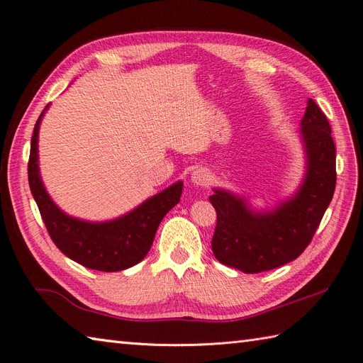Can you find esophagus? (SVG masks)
Masks as SVG:
<instances>
[{"label":"esophagus","instance_id":"34e87169","mask_svg":"<svg viewBox=\"0 0 363 363\" xmlns=\"http://www.w3.org/2000/svg\"><path fill=\"white\" fill-rule=\"evenodd\" d=\"M211 174H208L206 169H195L192 174H191V182L195 184V186H207L208 183H211Z\"/></svg>","mask_w":363,"mask_h":363}]
</instances>
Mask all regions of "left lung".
<instances>
[{"label": "left lung", "instance_id": "obj_1", "mask_svg": "<svg viewBox=\"0 0 363 363\" xmlns=\"http://www.w3.org/2000/svg\"><path fill=\"white\" fill-rule=\"evenodd\" d=\"M304 177L298 189L271 211H255L247 199L225 189L208 196L216 211L215 257L230 268L256 274L298 257L320 225L336 186V148L332 128L313 100L300 123Z\"/></svg>", "mask_w": 363, "mask_h": 363}]
</instances>
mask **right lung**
Masks as SVG:
<instances>
[{
  "label": "right lung",
  "instance_id": "1",
  "mask_svg": "<svg viewBox=\"0 0 363 363\" xmlns=\"http://www.w3.org/2000/svg\"><path fill=\"white\" fill-rule=\"evenodd\" d=\"M48 107L50 104L43 108L33 130L28 183L52 242L65 256L91 269L115 272L136 265L150 251L164 215L180 201L183 182L171 184L111 221L92 223L69 216L52 201L39 171V127Z\"/></svg>",
  "mask_w": 363,
  "mask_h": 363
}]
</instances>
